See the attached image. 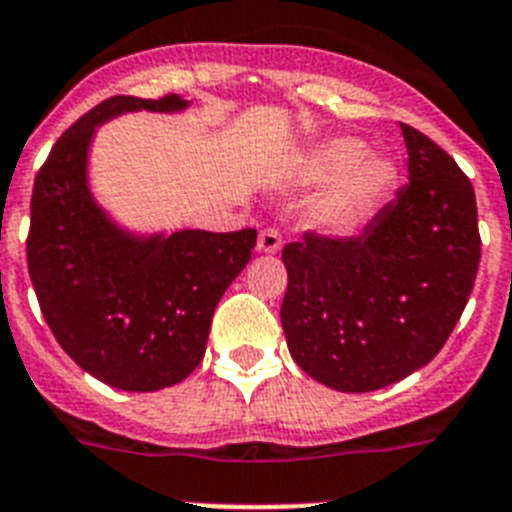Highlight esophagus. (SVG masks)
<instances>
[{
	"label": "esophagus",
	"instance_id": "1",
	"mask_svg": "<svg viewBox=\"0 0 512 512\" xmlns=\"http://www.w3.org/2000/svg\"><path fill=\"white\" fill-rule=\"evenodd\" d=\"M283 247L281 231L278 229H262L260 237H257V252L262 255H278Z\"/></svg>",
	"mask_w": 512,
	"mask_h": 512
}]
</instances>
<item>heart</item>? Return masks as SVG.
<instances>
[{"mask_svg": "<svg viewBox=\"0 0 512 512\" xmlns=\"http://www.w3.org/2000/svg\"><path fill=\"white\" fill-rule=\"evenodd\" d=\"M304 175L311 182H332L317 206V219L324 226H342L358 219L379 201L397 170L391 159L368 154L358 139H332L319 144L306 157Z\"/></svg>", "mask_w": 512, "mask_h": 512, "instance_id": "1", "label": "heart"}]
</instances>
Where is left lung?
Instances as JSON below:
<instances>
[{"mask_svg": "<svg viewBox=\"0 0 512 512\" xmlns=\"http://www.w3.org/2000/svg\"><path fill=\"white\" fill-rule=\"evenodd\" d=\"M410 182L348 239L286 244L291 358L335 391L384 389L446 345L479 268L477 198L441 146L399 123Z\"/></svg>", "mask_w": 512, "mask_h": 512, "instance_id": "1", "label": "left lung"}]
</instances>
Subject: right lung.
Instances as JSON below:
<instances>
[{"label":"right lung","mask_w":512,"mask_h":512,"mask_svg":"<svg viewBox=\"0 0 512 512\" xmlns=\"http://www.w3.org/2000/svg\"><path fill=\"white\" fill-rule=\"evenodd\" d=\"M190 100L110 97L53 144L33 185L28 270L43 317L82 371L121 391L175 386L203 361L213 311L257 231H136L92 193L97 128L126 113L175 115Z\"/></svg>","instance_id":"add662e5"}]
</instances>
